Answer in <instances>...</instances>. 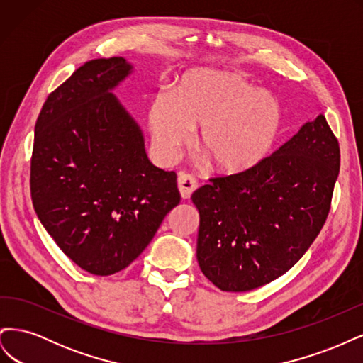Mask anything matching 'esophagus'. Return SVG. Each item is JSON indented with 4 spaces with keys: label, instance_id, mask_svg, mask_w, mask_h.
Returning a JSON list of instances; mask_svg holds the SVG:
<instances>
[{
    "label": "esophagus",
    "instance_id": "obj_1",
    "mask_svg": "<svg viewBox=\"0 0 363 363\" xmlns=\"http://www.w3.org/2000/svg\"><path fill=\"white\" fill-rule=\"evenodd\" d=\"M196 188H199V183H196L195 177H192V175L184 174V172H182L179 175V191H180V194H182V196H183L184 200L191 199L192 192Z\"/></svg>",
    "mask_w": 363,
    "mask_h": 363
}]
</instances>
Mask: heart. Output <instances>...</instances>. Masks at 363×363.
I'll return each instance as SVG.
<instances>
[{
    "instance_id": "heart-1",
    "label": "heart",
    "mask_w": 363,
    "mask_h": 363,
    "mask_svg": "<svg viewBox=\"0 0 363 363\" xmlns=\"http://www.w3.org/2000/svg\"><path fill=\"white\" fill-rule=\"evenodd\" d=\"M283 107L276 96L242 77L224 71H192L174 95L157 94L148 107L155 155L171 163L191 145H199L215 168L240 172L265 159L280 135Z\"/></svg>"
}]
</instances>
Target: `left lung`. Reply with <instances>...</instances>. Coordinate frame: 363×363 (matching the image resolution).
<instances>
[{
  "mask_svg": "<svg viewBox=\"0 0 363 363\" xmlns=\"http://www.w3.org/2000/svg\"><path fill=\"white\" fill-rule=\"evenodd\" d=\"M339 164V142L318 115L256 167L208 179L192 194L204 276L221 291L245 292L288 272L321 232Z\"/></svg>",
  "mask_w": 363,
  "mask_h": 363,
  "instance_id": "left-lung-1",
  "label": "left lung"
}]
</instances>
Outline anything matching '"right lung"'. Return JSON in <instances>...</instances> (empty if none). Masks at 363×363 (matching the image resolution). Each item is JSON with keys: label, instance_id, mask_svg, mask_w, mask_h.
<instances>
[{"label": "right lung", "instance_id": "obj_1", "mask_svg": "<svg viewBox=\"0 0 363 363\" xmlns=\"http://www.w3.org/2000/svg\"><path fill=\"white\" fill-rule=\"evenodd\" d=\"M130 71L123 57L86 62L48 95L35 127L33 207L65 255L95 276L127 268L180 203L177 174L150 162L111 94Z\"/></svg>", "mask_w": 363, "mask_h": 363}]
</instances>
